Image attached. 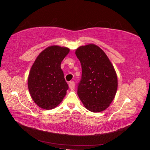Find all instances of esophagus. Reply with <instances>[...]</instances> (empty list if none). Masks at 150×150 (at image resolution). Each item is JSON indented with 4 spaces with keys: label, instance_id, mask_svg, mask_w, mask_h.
<instances>
[{
    "label": "esophagus",
    "instance_id": "esophagus-1",
    "mask_svg": "<svg viewBox=\"0 0 150 150\" xmlns=\"http://www.w3.org/2000/svg\"><path fill=\"white\" fill-rule=\"evenodd\" d=\"M69 87L70 89H71V90H73V89H75V82H73V81L70 82L69 84Z\"/></svg>",
    "mask_w": 150,
    "mask_h": 150
}]
</instances>
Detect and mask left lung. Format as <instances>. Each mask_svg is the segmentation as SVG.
Segmentation results:
<instances>
[{"label":"left lung","instance_id":"8db88e82","mask_svg":"<svg viewBox=\"0 0 150 150\" xmlns=\"http://www.w3.org/2000/svg\"><path fill=\"white\" fill-rule=\"evenodd\" d=\"M75 54L80 60L82 77L77 94L86 109L100 112L109 107L117 90L113 66L103 50L90 44L80 46Z\"/></svg>","mask_w":150,"mask_h":150}]
</instances>
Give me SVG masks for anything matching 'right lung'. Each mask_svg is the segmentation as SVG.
<instances>
[{
    "label": "right lung",
    "mask_w": 150,
    "mask_h": 150,
    "mask_svg": "<svg viewBox=\"0 0 150 150\" xmlns=\"http://www.w3.org/2000/svg\"><path fill=\"white\" fill-rule=\"evenodd\" d=\"M69 52L66 47H47L37 57L28 77V90L40 108L51 110L61 103L68 85L60 64Z\"/></svg>",
    "instance_id": "right-lung-1"
}]
</instances>
